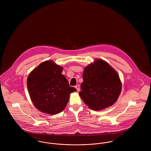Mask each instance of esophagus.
<instances>
[{"label": "esophagus", "mask_w": 151, "mask_h": 151, "mask_svg": "<svg viewBox=\"0 0 151 151\" xmlns=\"http://www.w3.org/2000/svg\"><path fill=\"white\" fill-rule=\"evenodd\" d=\"M76 87V88L77 89V91H78V92H79L80 91V86L79 85H77V86H75Z\"/></svg>", "instance_id": "obj_1"}]
</instances>
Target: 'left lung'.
Segmentation results:
<instances>
[{
  "instance_id": "obj_1",
  "label": "left lung",
  "mask_w": 151,
  "mask_h": 151,
  "mask_svg": "<svg viewBox=\"0 0 151 151\" xmlns=\"http://www.w3.org/2000/svg\"><path fill=\"white\" fill-rule=\"evenodd\" d=\"M79 95L88 108L101 110L112 106L122 91L117 71L106 61L96 59L84 68Z\"/></svg>"
}]
</instances>
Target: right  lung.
<instances>
[{"label": "right lung", "instance_id": "obj_1", "mask_svg": "<svg viewBox=\"0 0 151 151\" xmlns=\"http://www.w3.org/2000/svg\"><path fill=\"white\" fill-rule=\"evenodd\" d=\"M62 71V67L47 60L28 75V91L34 105L40 111L53 115L60 113L66 107L70 93L77 91L70 86Z\"/></svg>", "mask_w": 151, "mask_h": 151}]
</instances>
